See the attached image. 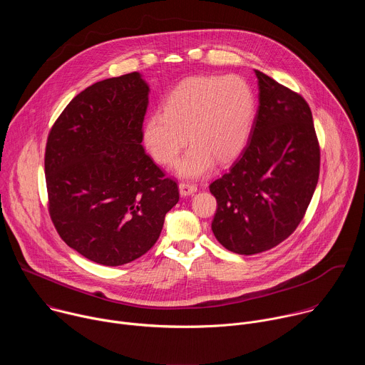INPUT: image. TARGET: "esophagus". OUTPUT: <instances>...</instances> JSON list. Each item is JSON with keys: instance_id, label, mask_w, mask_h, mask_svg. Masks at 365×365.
Returning <instances> with one entry per match:
<instances>
[{"instance_id": "obj_1", "label": "esophagus", "mask_w": 365, "mask_h": 365, "mask_svg": "<svg viewBox=\"0 0 365 365\" xmlns=\"http://www.w3.org/2000/svg\"><path fill=\"white\" fill-rule=\"evenodd\" d=\"M179 190H180V195L182 196H187V195H192L197 190V186L195 183H189V182H180L179 183Z\"/></svg>"}]
</instances>
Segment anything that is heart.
<instances>
[{"label": "heart", "mask_w": 365, "mask_h": 365, "mask_svg": "<svg viewBox=\"0 0 365 365\" xmlns=\"http://www.w3.org/2000/svg\"><path fill=\"white\" fill-rule=\"evenodd\" d=\"M254 111V96L238 76H193L165 99L163 111L151 114L144 143L160 165H173L185 145L192 147L178 163L182 176L210 172L215 159L225 163L242 148Z\"/></svg>", "instance_id": "b5f03b06"}]
</instances>
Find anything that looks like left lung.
<instances>
[{"mask_svg": "<svg viewBox=\"0 0 365 365\" xmlns=\"http://www.w3.org/2000/svg\"><path fill=\"white\" fill-rule=\"evenodd\" d=\"M258 110L250 138L231 168L210 185L218 207L215 238L244 255L289 238L319 179L321 148L302 95L255 71Z\"/></svg>", "mask_w": 365, "mask_h": 365, "instance_id": "1", "label": "left lung"}]
</instances>
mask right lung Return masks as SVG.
Wrapping results in <instances>:
<instances>
[{
  "mask_svg": "<svg viewBox=\"0 0 365 365\" xmlns=\"http://www.w3.org/2000/svg\"><path fill=\"white\" fill-rule=\"evenodd\" d=\"M148 86L138 72L78 93L44 153L48 214L61 238L102 266H123L159 240L178 183L145 154Z\"/></svg>",
  "mask_w": 365,
  "mask_h": 365,
  "instance_id": "obj_1",
  "label": "right lung"
}]
</instances>
